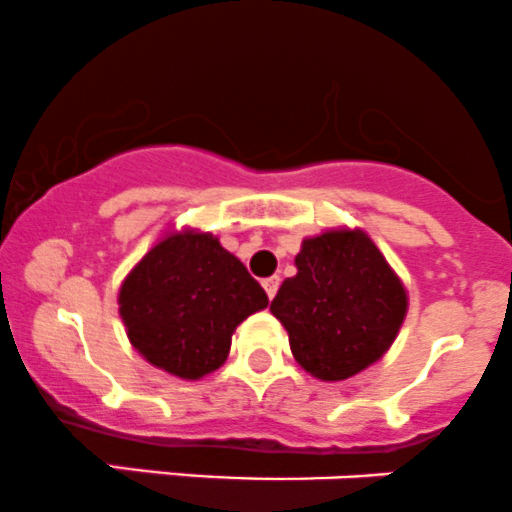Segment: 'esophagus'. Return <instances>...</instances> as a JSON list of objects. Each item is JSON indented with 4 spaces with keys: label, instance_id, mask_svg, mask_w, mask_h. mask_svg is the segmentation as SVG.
<instances>
[{
    "label": "esophagus",
    "instance_id": "1",
    "mask_svg": "<svg viewBox=\"0 0 512 512\" xmlns=\"http://www.w3.org/2000/svg\"><path fill=\"white\" fill-rule=\"evenodd\" d=\"M278 286H281V278L271 276V278H263V291H266L268 298L273 300V295L278 293Z\"/></svg>",
    "mask_w": 512,
    "mask_h": 512
}]
</instances>
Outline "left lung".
Masks as SVG:
<instances>
[{"mask_svg":"<svg viewBox=\"0 0 512 512\" xmlns=\"http://www.w3.org/2000/svg\"><path fill=\"white\" fill-rule=\"evenodd\" d=\"M293 278L271 303L300 367L323 382L367 370L392 347L407 315V288L362 229L303 239Z\"/></svg>","mask_w":512,"mask_h":512,"instance_id":"left-lung-1","label":"left lung"}]
</instances>
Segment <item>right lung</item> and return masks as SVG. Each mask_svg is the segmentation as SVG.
<instances>
[{
    "mask_svg": "<svg viewBox=\"0 0 512 512\" xmlns=\"http://www.w3.org/2000/svg\"><path fill=\"white\" fill-rule=\"evenodd\" d=\"M120 318L135 350L179 379H202L229 357L236 325L268 305L244 263L207 231H170L125 276Z\"/></svg>",
    "mask_w": 512,
    "mask_h": 512,
    "instance_id": "right-lung-1",
    "label": "right lung"
}]
</instances>
